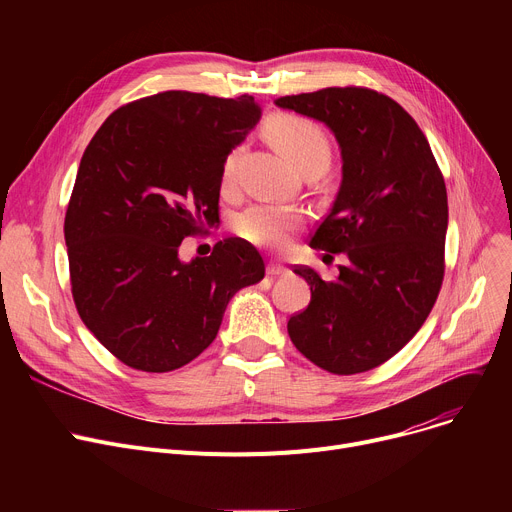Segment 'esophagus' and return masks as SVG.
<instances>
[{"label": "esophagus", "mask_w": 512, "mask_h": 512, "mask_svg": "<svg viewBox=\"0 0 512 512\" xmlns=\"http://www.w3.org/2000/svg\"><path fill=\"white\" fill-rule=\"evenodd\" d=\"M288 274V267H284L282 263H270L267 265V276H272V278H276V276H286Z\"/></svg>", "instance_id": "esophagus-1"}]
</instances>
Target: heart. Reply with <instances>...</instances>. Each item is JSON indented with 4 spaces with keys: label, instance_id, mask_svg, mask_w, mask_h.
<instances>
[{
    "label": "heart",
    "instance_id": "heart-1",
    "mask_svg": "<svg viewBox=\"0 0 512 512\" xmlns=\"http://www.w3.org/2000/svg\"><path fill=\"white\" fill-rule=\"evenodd\" d=\"M267 139L288 157L303 174L324 172L332 161V145L328 134L319 124L297 114H276L265 122ZM240 149H232L224 161L222 182L224 188L232 186ZM301 215L288 207L255 205L236 220V232L253 245L282 247L288 234L297 230Z\"/></svg>",
    "mask_w": 512,
    "mask_h": 512
}]
</instances>
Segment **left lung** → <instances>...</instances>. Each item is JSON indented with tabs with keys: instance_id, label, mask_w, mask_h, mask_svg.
<instances>
[{
	"instance_id": "left-lung-1",
	"label": "left lung",
	"mask_w": 512,
	"mask_h": 512,
	"mask_svg": "<svg viewBox=\"0 0 512 512\" xmlns=\"http://www.w3.org/2000/svg\"><path fill=\"white\" fill-rule=\"evenodd\" d=\"M276 105L334 132L342 182L309 245L348 257L334 282L294 267L311 286V303L288 319V336L330 373L369 371L419 332L438 299L448 228L444 176L417 122L388 95L328 87Z\"/></svg>"
}]
</instances>
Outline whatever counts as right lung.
I'll list each match as a JSON object with an SVG mask.
<instances>
[{
  "mask_svg": "<svg viewBox=\"0 0 512 512\" xmlns=\"http://www.w3.org/2000/svg\"><path fill=\"white\" fill-rule=\"evenodd\" d=\"M259 116L251 95L164 91L118 107L85 149L64 220L72 297L124 365L191 363L234 294L263 280L259 251L240 238L180 259L186 236L220 222L224 161Z\"/></svg>",
  "mask_w": 512,
  "mask_h": 512,
  "instance_id": "right-lung-1",
  "label": "right lung"
}]
</instances>
